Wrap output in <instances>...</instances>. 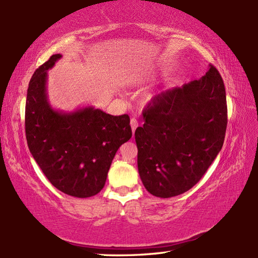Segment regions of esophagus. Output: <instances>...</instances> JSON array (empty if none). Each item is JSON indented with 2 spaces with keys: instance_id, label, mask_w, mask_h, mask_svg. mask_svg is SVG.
Instances as JSON below:
<instances>
[{
  "instance_id": "esophagus-1",
  "label": "esophagus",
  "mask_w": 258,
  "mask_h": 258,
  "mask_svg": "<svg viewBox=\"0 0 258 258\" xmlns=\"http://www.w3.org/2000/svg\"><path fill=\"white\" fill-rule=\"evenodd\" d=\"M138 126H139V120L136 119L135 117H132V118H131V127H132V132H133V134L135 133V130L138 128Z\"/></svg>"
}]
</instances>
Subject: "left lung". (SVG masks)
I'll list each match as a JSON object with an SVG mask.
<instances>
[{"mask_svg":"<svg viewBox=\"0 0 258 258\" xmlns=\"http://www.w3.org/2000/svg\"><path fill=\"white\" fill-rule=\"evenodd\" d=\"M200 80L162 92L135 131L138 167L145 188L168 199L190 189L211 166L225 139V86L214 65Z\"/></svg>","mask_w":258,"mask_h":258,"instance_id":"left-lung-1","label":"left lung"}]
</instances>
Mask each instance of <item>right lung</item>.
<instances>
[{
    "instance_id": "obj_1",
    "label": "right lung",
    "mask_w": 258,
    "mask_h": 258,
    "mask_svg": "<svg viewBox=\"0 0 258 258\" xmlns=\"http://www.w3.org/2000/svg\"><path fill=\"white\" fill-rule=\"evenodd\" d=\"M54 54L30 81L25 105V134L32 156L51 184L63 193L85 199L100 193L119 146L132 138L127 114L113 116L94 107L72 113L47 102V70Z\"/></svg>"
}]
</instances>
